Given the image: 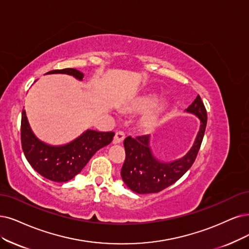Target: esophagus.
I'll use <instances>...</instances> for the list:
<instances>
[{
    "label": "esophagus",
    "instance_id": "esophagus-1",
    "mask_svg": "<svg viewBox=\"0 0 249 249\" xmlns=\"http://www.w3.org/2000/svg\"><path fill=\"white\" fill-rule=\"evenodd\" d=\"M125 139V133L123 131H118L114 137V143H121Z\"/></svg>",
    "mask_w": 249,
    "mask_h": 249
}]
</instances>
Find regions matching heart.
<instances>
[{"label": "heart", "mask_w": 249, "mask_h": 249, "mask_svg": "<svg viewBox=\"0 0 249 249\" xmlns=\"http://www.w3.org/2000/svg\"><path fill=\"white\" fill-rule=\"evenodd\" d=\"M157 103V98L154 96H143L137 99L135 103H133V105L131 106V107L135 110H139V112H148L151 108H153ZM163 107H158L157 108L153 109L152 112L146 114L142 121V125L145 129H152L153 127L156 126V124L158 123L159 117L162 113Z\"/></svg>", "instance_id": "heart-1"}]
</instances>
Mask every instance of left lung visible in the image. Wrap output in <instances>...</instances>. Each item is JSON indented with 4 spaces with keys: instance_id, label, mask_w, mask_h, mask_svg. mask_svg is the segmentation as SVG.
<instances>
[{
    "instance_id": "left-lung-1",
    "label": "left lung",
    "mask_w": 249,
    "mask_h": 249,
    "mask_svg": "<svg viewBox=\"0 0 249 249\" xmlns=\"http://www.w3.org/2000/svg\"><path fill=\"white\" fill-rule=\"evenodd\" d=\"M195 114L201 121L200 130L194 145L189 153L179 160L170 163L156 159L149 146V135L128 136L124 141L125 161L121 169V177L127 187L137 194L158 193L178 181L195 162L203 141L207 124V112L200 95L187 108Z\"/></svg>"
}]
</instances>
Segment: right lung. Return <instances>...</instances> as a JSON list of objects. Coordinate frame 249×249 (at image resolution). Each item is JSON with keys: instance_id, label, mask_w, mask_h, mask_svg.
I'll return each mask as SVG.
<instances>
[{"instance_id": "right-lung-1", "label": "right lung", "mask_w": 249, "mask_h": 249, "mask_svg": "<svg viewBox=\"0 0 249 249\" xmlns=\"http://www.w3.org/2000/svg\"><path fill=\"white\" fill-rule=\"evenodd\" d=\"M47 73H67L79 80L84 78L76 69L53 70ZM21 145L26 160L42 177L52 181L64 182L77 176L99 149L110 143L114 132L87 130L73 142L52 146L40 142L27 122L25 110L21 114Z\"/></svg>"}]
</instances>
